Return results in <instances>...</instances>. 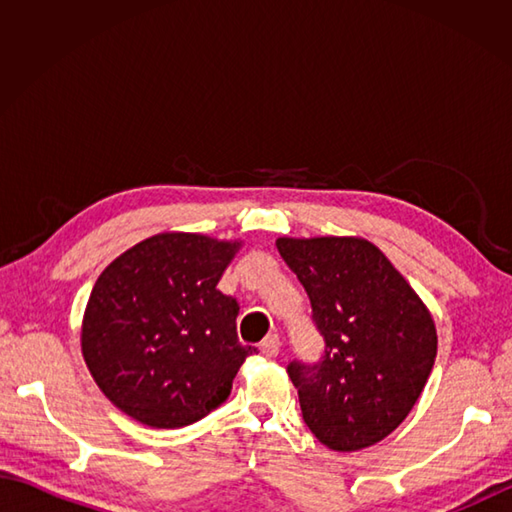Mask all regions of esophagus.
Returning a JSON list of instances; mask_svg holds the SVG:
<instances>
[{
	"instance_id": "esophagus-1",
	"label": "esophagus",
	"mask_w": 512,
	"mask_h": 512,
	"mask_svg": "<svg viewBox=\"0 0 512 512\" xmlns=\"http://www.w3.org/2000/svg\"><path fill=\"white\" fill-rule=\"evenodd\" d=\"M279 347H281V341L277 334H268L266 339L259 343V352H262L266 358H275L279 354Z\"/></svg>"
}]
</instances>
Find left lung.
<instances>
[{
	"mask_svg": "<svg viewBox=\"0 0 512 512\" xmlns=\"http://www.w3.org/2000/svg\"><path fill=\"white\" fill-rule=\"evenodd\" d=\"M277 250L312 306L319 361L288 363L303 422L325 447L350 453L387 438L416 405L438 336L416 292L358 237H279Z\"/></svg>",
	"mask_w": 512,
	"mask_h": 512,
	"instance_id": "8db88e82",
	"label": "left lung"
}]
</instances>
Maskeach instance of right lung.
I'll return each mask as SVG.
<instances>
[{"label": "right lung", "mask_w": 512, "mask_h": 512, "mask_svg": "<svg viewBox=\"0 0 512 512\" xmlns=\"http://www.w3.org/2000/svg\"><path fill=\"white\" fill-rule=\"evenodd\" d=\"M237 242L162 233L136 244L96 279L81 345L96 385L154 429L198 422L231 396L246 356L237 301L217 290Z\"/></svg>", "instance_id": "add662e5"}]
</instances>
